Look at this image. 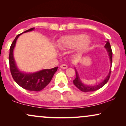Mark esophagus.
<instances>
[{
	"label": "esophagus",
	"instance_id": "obj_1",
	"mask_svg": "<svg viewBox=\"0 0 126 126\" xmlns=\"http://www.w3.org/2000/svg\"><path fill=\"white\" fill-rule=\"evenodd\" d=\"M60 67H61L62 69H67V65H66V64H63L60 65Z\"/></svg>",
	"mask_w": 126,
	"mask_h": 126
}]
</instances>
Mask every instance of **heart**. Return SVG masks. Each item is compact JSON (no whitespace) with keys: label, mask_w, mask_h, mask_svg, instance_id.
Segmentation results:
<instances>
[{"label":"heart","mask_w":126,"mask_h":126,"mask_svg":"<svg viewBox=\"0 0 126 126\" xmlns=\"http://www.w3.org/2000/svg\"><path fill=\"white\" fill-rule=\"evenodd\" d=\"M91 44L90 39L84 34L65 35L60 39L57 46L61 49H72L77 47L78 50L83 52L87 50Z\"/></svg>","instance_id":"obj_1"}]
</instances>
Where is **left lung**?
Instances as JSON below:
<instances>
[{"instance_id": "1", "label": "left lung", "mask_w": 126, "mask_h": 126, "mask_svg": "<svg viewBox=\"0 0 126 126\" xmlns=\"http://www.w3.org/2000/svg\"><path fill=\"white\" fill-rule=\"evenodd\" d=\"M106 42V44L105 45V48H106L107 51L108 52V56H109L110 60V63H111V66L110 69V71L107 76L105 77V78L102 80L101 83H98V84H96L95 85H85L80 80V78L79 77V75L78 74V71L76 70V68L75 67V72H76V78L73 80V83L75 86L77 87L78 89H80V91L82 92H92V91H95L98 90V89H100L103 86L106 84L107 83V82L109 80L110 77V74H111V64H112V52L111 50V47L110 44V42L108 40L105 41Z\"/></svg>"}]
</instances>
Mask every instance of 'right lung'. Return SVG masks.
I'll return each instance as SVG.
<instances>
[{"label": "right lung", "mask_w": 126, "mask_h": 126, "mask_svg": "<svg viewBox=\"0 0 126 126\" xmlns=\"http://www.w3.org/2000/svg\"><path fill=\"white\" fill-rule=\"evenodd\" d=\"M34 30V28H30L16 37L10 47L9 61L12 78L20 86L28 91H40L50 83L58 67L50 69H43L34 73H25L18 69L14 57V50L18 37L24 32L32 31Z\"/></svg>", "instance_id": "1"}]
</instances>
